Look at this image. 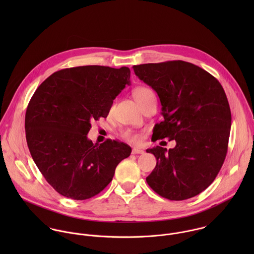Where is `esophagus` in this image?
Returning a JSON list of instances; mask_svg holds the SVG:
<instances>
[{"label":"esophagus","instance_id":"1","mask_svg":"<svg viewBox=\"0 0 254 254\" xmlns=\"http://www.w3.org/2000/svg\"><path fill=\"white\" fill-rule=\"evenodd\" d=\"M145 151L142 149V148H139V147H134L133 149H132V153L133 154H142V153H144Z\"/></svg>","mask_w":254,"mask_h":254}]
</instances>
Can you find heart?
<instances>
[{"instance_id":"b5f03b06","label":"heart","mask_w":254,"mask_h":254,"mask_svg":"<svg viewBox=\"0 0 254 254\" xmlns=\"http://www.w3.org/2000/svg\"><path fill=\"white\" fill-rule=\"evenodd\" d=\"M133 98L134 100L139 104L140 107H142L144 104H145L146 102H148L149 100H152V99H155L154 97V94L153 92L147 88V87H138L136 88L133 93ZM122 137L131 141V142H134V143H139L141 141V136L139 134H134L130 131H125L122 133Z\"/></svg>"}]
</instances>
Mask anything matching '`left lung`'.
I'll use <instances>...</instances> for the list:
<instances>
[{
    "label": "left lung",
    "mask_w": 254,
    "mask_h": 254,
    "mask_svg": "<svg viewBox=\"0 0 254 254\" xmlns=\"http://www.w3.org/2000/svg\"><path fill=\"white\" fill-rule=\"evenodd\" d=\"M158 95L164 120L155 124L152 140L169 138L176 145L146 149L156 166L146 177L162 197L195 196L216 178L227 154L231 110L225 91L210 73L183 61L133 66Z\"/></svg>",
    "instance_id": "obj_1"
}]
</instances>
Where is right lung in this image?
I'll list each match as a JSON object with an SVG mask.
<instances>
[{
  "instance_id": "right-lung-1",
  "label": "right lung",
  "mask_w": 254,
  "mask_h": 254,
  "mask_svg": "<svg viewBox=\"0 0 254 254\" xmlns=\"http://www.w3.org/2000/svg\"><path fill=\"white\" fill-rule=\"evenodd\" d=\"M130 85L128 67L86 65L49 76L32 96L25 114V134L38 169L59 193L84 200L112 180L131 147L87 137L92 120L106 118L119 93Z\"/></svg>"
}]
</instances>
